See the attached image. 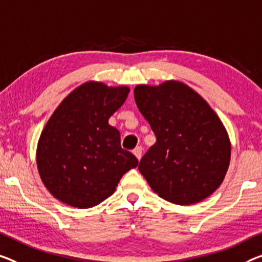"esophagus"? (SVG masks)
<instances>
[{
	"label": "esophagus",
	"mask_w": 262,
	"mask_h": 262,
	"mask_svg": "<svg viewBox=\"0 0 262 262\" xmlns=\"http://www.w3.org/2000/svg\"><path fill=\"white\" fill-rule=\"evenodd\" d=\"M142 154H143V148L140 147V146L136 147L135 150H134V155L136 156V158L138 159V160H140V158H142Z\"/></svg>",
	"instance_id": "obj_1"
}]
</instances>
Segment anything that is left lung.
Returning a JSON list of instances; mask_svg holds the SVG:
<instances>
[{
    "label": "left lung",
    "instance_id": "obj_1",
    "mask_svg": "<svg viewBox=\"0 0 262 262\" xmlns=\"http://www.w3.org/2000/svg\"><path fill=\"white\" fill-rule=\"evenodd\" d=\"M134 94L157 138L138 166L152 190L178 205L211 195L231 159L227 132L215 112L191 88L174 80L138 85Z\"/></svg>",
    "mask_w": 262,
    "mask_h": 262
}]
</instances>
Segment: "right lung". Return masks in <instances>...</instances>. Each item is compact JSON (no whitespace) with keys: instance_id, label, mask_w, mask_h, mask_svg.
Wrapping results in <instances>:
<instances>
[{"instance_id":"add662e5","label":"right lung","mask_w":262,"mask_h":262,"mask_svg":"<svg viewBox=\"0 0 262 262\" xmlns=\"http://www.w3.org/2000/svg\"><path fill=\"white\" fill-rule=\"evenodd\" d=\"M128 88L89 82L59 104L37 145V168L55 198L78 208L94 207L115 192L138 159L120 146L108 118L125 102Z\"/></svg>"}]
</instances>
